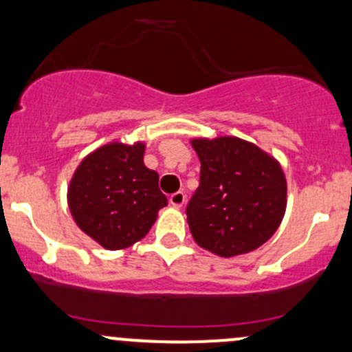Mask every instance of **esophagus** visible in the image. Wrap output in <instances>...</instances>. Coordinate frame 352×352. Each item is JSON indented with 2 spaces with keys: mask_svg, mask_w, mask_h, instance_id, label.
<instances>
[{
  "mask_svg": "<svg viewBox=\"0 0 352 352\" xmlns=\"http://www.w3.org/2000/svg\"><path fill=\"white\" fill-rule=\"evenodd\" d=\"M184 201H186V195L183 191H176L169 196V203L175 208H181L184 205Z\"/></svg>",
  "mask_w": 352,
  "mask_h": 352,
  "instance_id": "1",
  "label": "esophagus"
}]
</instances>
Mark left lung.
<instances>
[{"instance_id":"1","label":"left lung","mask_w":352,"mask_h":352,"mask_svg":"<svg viewBox=\"0 0 352 352\" xmlns=\"http://www.w3.org/2000/svg\"><path fill=\"white\" fill-rule=\"evenodd\" d=\"M191 146L201 162L199 186L186 208L196 243L223 258L262 247L285 214L280 162L233 135L191 139Z\"/></svg>"}]
</instances>
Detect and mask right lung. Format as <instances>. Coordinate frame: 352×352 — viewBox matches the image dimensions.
Returning <instances> with one entry per match:
<instances>
[{"mask_svg":"<svg viewBox=\"0 0 352 352\" xmlns=\"http://www.w3.org/2000/svg\"><path fill=\"white\" fill-rule=\"evenodd\" d=\"M144 151V142H109L85 156L70 179L72 217L105 250L142 240L168 205L157 186L160 175L146 168Z\"/></svg>","mask_w":352,"mask_h":352,"instance_id":"right-lung-1","label":"right lung"}]
</instances>
